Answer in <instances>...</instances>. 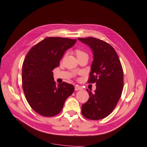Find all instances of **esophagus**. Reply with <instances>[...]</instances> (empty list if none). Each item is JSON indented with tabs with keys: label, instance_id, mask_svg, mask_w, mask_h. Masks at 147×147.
<instances>
[{
	"label": "esophagus",
	"instance_id": "obj_1",
	"mask_svg": "<svg viewBox=\"0 0 147 147\" xmlns=\"http://www.w3.org/2000/svg\"><path fill=\"white\" fill-rule=\"evenodd\" d=\"M81 89H82V88L78 85L75 86V91H79V90H81Z\"/></svg>",
	"mask_w": 147,
	"mask_h": 147
}]
</instances>
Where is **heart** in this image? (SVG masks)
I'll list each match as a JSON object with an SVG mask.
<instances>
[{
	"mask_svg": "<svg viewBox=\"0 0 147 147\" xmlns=\"http://www.w3.org/2000/svg\"><path fill=\"white\" fill-rule=\"evenodd\" d=\"M76 55H77V57H78V56H79L84 55H86L85 52H82V51L80 50H76Z\"/></svg>",
	"mask_w": 147,
	"mask_h": 147,
	"instance_id": "heart-1",
	"label": "heart"
}]
</instances>
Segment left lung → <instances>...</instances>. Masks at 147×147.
<instances>
[{"label":"left lung","mask_w":147,"mask_h":147,"mask_svg":"<svg viewBox=\"0 0 147 147\" xmlns=\"http://www.w3.org/2000/svg\"><path fill=\"white\" fill-rule=\"evenodd\" d=\"M78 40L92 50L93 61L88 82H96L94 92L86 89L89 98L82 106V113L89 119H103L113 111L121 96L123 68L117 52L109 44L92 37L79 38Z\"/></svg>","instance_id":"obj_1"}]
</instances>
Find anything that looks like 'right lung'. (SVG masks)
I'll use <instances>...</instances> for the list:
<instances>
[{"label": "right lung", "instance_id": "obj_1", "mask_svg": "<svg viewBox=\"0 0 147 147\" xmlns=\"http://www.w3.org/2000/svg\"><path fill=\"white\" fill-rule=\"evenodd\" d=\"M76 40L48 37L32 48L23 62L22 86L28 103L36 112L50 117L62 109L66 99L74 90L66 82L56 85L52 71L59 65L66 51Z\"/></svg>", "mask_w": 147, "mask_h": 147}]
</instances>
